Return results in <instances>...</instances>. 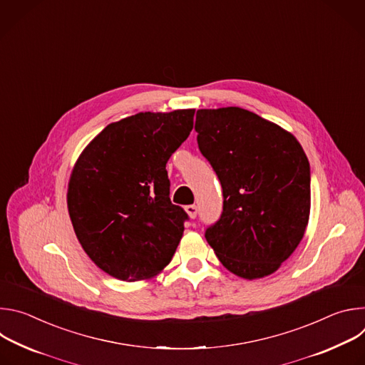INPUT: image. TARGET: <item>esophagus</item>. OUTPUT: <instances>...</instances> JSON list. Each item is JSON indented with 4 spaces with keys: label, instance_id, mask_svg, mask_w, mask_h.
Instances as JSON below:
<instances>
[{
    "label": "esophagus",
    "instance_id": "34e87169",
    "mask_svg": "<svg viewBox=\"0 0 365 365\" xmlns=\"http://www.w3.org/2000/svg\"><path fill=\"white\" fill-rule=\"evenodd\" d=\"M185 211L187 212V215L193 220V218H196V215H197V207L195 206V205H187L186 207H185Z\"/></svg>",
    "mask_w": 365,
    "mask_h": 365
}]
</instances>
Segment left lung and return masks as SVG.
<instances>
[{
  "label": "left lung",
  "instance_id": "obj_1",
  "mask_svg": "<svg viewBox=\"0 0 365 365\" xmlns=\"http://www.w3.org/2000/svg\"><path fill=\"white\" fill-rule=\"evenodd\" d=\"M195 130L224 195L221 218L205 231L207 244L242 279L274 273L309 221L310 168L300 143L238 107L197 110Z\"/></svg>",
  "mask_w": 365,
  "mask_h": 365
}]
</instances>
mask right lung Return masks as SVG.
<instances>
[{"mask_svg": "<svg viewBox=\"0 0 365 365\" xmlns=\"http://www.w3.org/2000/svg\"><path fill=\"white\" fill-rule=\"evenodd\" d=\"M195 110L138 113L103 128L82 151L68 186L75 234L110 276L159 274L180 242L187 214L170 200L166 163L189 137Z\"/></svg>", "mask_w": 365, "mask_h": 365, "instance_id": "obj_1", "label": "right lung"}]
</instances>
